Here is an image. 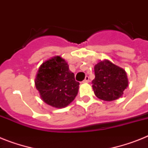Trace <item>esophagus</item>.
Here are the masks:
<instances>
[{
	"instance_id": "esophagus-1",
	"label": "esophagus",
	"mask_w": 148,
	"mask_h": 148,
	"mask_svg": "<svg viewBox=\"0 0 148 148\" xmlns=\"http://www.w3.org/2000/svg\"><path fill=\"white\" fill-rule=\"evenodd\" d=\"M82 82H83V83H88V82H89V77L86 76L85 79H84Z\"/></svg>"
}]
</instances>
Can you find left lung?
I'll return each mask as SVG.
<instances>
[{
	"instance_id": "8db88e82",
	"label": "left lung",
	"mask_w": 148,
	"mask_h": 148,
	"mask_svg": "<svg viewBox=\"0 0 148 148\" xmlns=\"http://www.w3.org/2000/svg\"><path fill=\"white\" fill-rule=\"evenodd\" d=\"M95 74L93 90L96 97L103 101L117 100L121 97L128 86L126 71L108 60L100 61L95 65Z\"/></svg>"
}]
</instances>
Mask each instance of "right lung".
Returning a JSON list of instances; mask_svg holds the SVG:
<instances>
[{"label":"right lung","mask_w":148,"mask_h":148,"mask_svg":"<svg viewBox=\"0 0 148 148\" xmlns=\"http://www.w3.org/2000/svg\"><path fill=\"white\" fill-rule=\"evenodd\" d=\"M34 82L42 101L57 108H65L74 101L80 84L67 63L60 56L40 65Z\"/></svg>","instance_id":"add662e5"}]
</instances>
